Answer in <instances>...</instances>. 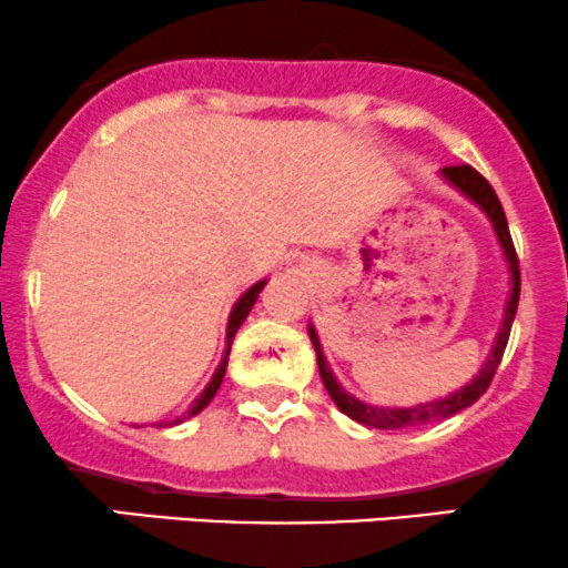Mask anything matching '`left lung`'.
I'll list each match as a JSON object with an SVG mask.
<instances>
[{"mask_svg": "<svg viewBox=\"0 0 568 568\" xmlns=\"http://www.w3.org/2000/svg\"><path fill=\"white\" fill-rule=\"evenodd\" d=\"M440 174L449 179L459 193H465L470 201H474V204H479L481 209H485L487 217L493 220V229H495V234H498V242H500V247H504V255H506V261H509V268H511V296H509V304H506L504 326H500L498 339H495L493 354H489L485 367L479 369V375H476L468 386H463L459 392L449 394V397L435 399V403L414 405V408H373V405H364V403H359V399L351 397V394L345 392L337 381H334L332 369L326 367L324 354H321L318 334H315L313 326H310L307 332H310V339H313L315 356H318V373H321V381H324L326 392H329L334 405H337L345 416H351L354 422H359V425H367L375 429H403V427H422V425H433V422H440V419H449V416H455L463 408H468V405H474L476 399L487 392V386L493 384V378H495V369H498L500 359H504L506 343H509L511 321H515L517 302H520V261H517L515 242H511L504 206H500L493 184H489L487 179L479 174V171L470 169V165H446Z\"/></svg>", "mask_w": 568, "mask_h": 568, "instance_id": "obj_1", "label": "left lung"}]
</instances>
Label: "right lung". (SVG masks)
<instances>
[{
  "instance_id": "right-lung-1",
  "label": "right lung",
  "mask_w": 568,
  "mask_h": 568,
  "mask_svg": "<svg viewBox=\"0 0 568 568\" xmlns=\"http://www.w3.org/2000/svg\"><path fill=\"white\" fill-rule=\"evenodd\" d=\"M264 285H266V280H261V283H255L253 288L247 291V294L242 296V300L236 302V307L231 310V318H229V348H225V356H223V362H220V367H217V373H214V378L209 381V386L204 392H201V397L195 399L193 403V408L187 410V414L182 416V419H176V422H171V425H182L184 419H190V416H195V414H201V410L206 408L209 403H212V397L214 394H217V389H220V384H223V375H225V367H229V354H231V343H234V334H236V329L239 326H242V321L247 318V313L250 310H253V304H255V300H258V294L261 291H264ZM171 425H160V427H171Z\"/></svg>"
}]
</instances>
